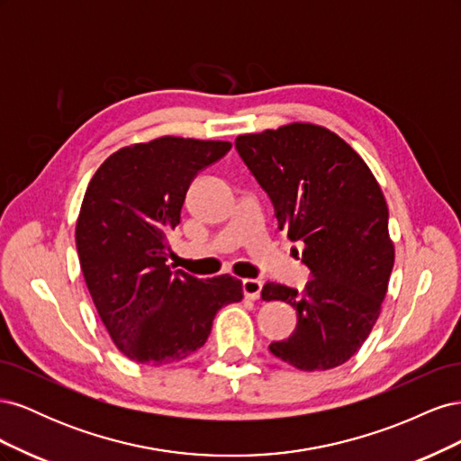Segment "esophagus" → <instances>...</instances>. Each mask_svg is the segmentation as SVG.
I'll list each match as a JSON object with an SVG mask.
<instances>
[{
	"instance_id": "1",
	"label": "esophagus",
	"mask_w": 461,
	"mask_h": 461,
	"mask_svg": "<svg viewBox=\"0 0 461 461\" xmlns=\"http://www.w3.org/2000/svg\"><path fill=\"white\" fill-rule=\"evenodd\" d=\"M261 286H263V283L258 281V278H244V281H242L244 296L248 300H258L259 294H261Z\"/></svg>"
}]
</instances>
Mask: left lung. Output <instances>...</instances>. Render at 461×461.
<instances>
[{
  "instance_id": "8db88e82",
  "label": "left lung",
  "mask_w": 461,
  "mask_h": 461,
  "mask_svg": "<svg viewBox=\"0 0 461 461\" xmlns=\"http://www.w3.org/2000/svg\"><path fill=\"white\" fill-rule=\"evenodd\" d=\"M234 148L269 196L278 230L303 246L312 275L303 292L263 286V300L286 302L298 317L294 332L269 350L302 371L339 367L369 337L393 273L381 186L340 136L317 124L242 134Z\"/></svg>"
}]
</instances>
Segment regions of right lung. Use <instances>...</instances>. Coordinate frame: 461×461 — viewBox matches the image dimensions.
I'll use <instances>...</instances> for the list:
<instances>
[{"mask_svg":"<svg viewBox=\"0 0 461 461\" xmlns=\"http://www.w3.org/2000/svg\"><path fill=\"white\" fill-rule=\"evenodd\" d=\"M230 142L163 136L109 156L92 176L77 221L82 275L119 350L163 366L198 352L222 305L242 300L230 275L196 278L167 265L192 180Z\"/></svg>","mask_w":461,"mask_h":461,"instance_id":"right-lung-1","label":"right lung"}]
</instances>
